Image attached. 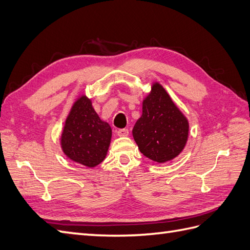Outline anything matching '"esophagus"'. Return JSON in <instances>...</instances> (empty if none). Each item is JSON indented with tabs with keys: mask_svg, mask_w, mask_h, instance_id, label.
<instances>
[{
	"mask_svg": "<svg viewBox=\"0 0 250 250\" xmlns=\"http://www.w3.org/2000/svg\"><path fill=\"white\" fill-rule=\"evenodd\" d=\"M117 133H118L119 137H126V136H128L129 130L126 129V128H122V129H119L117 131Z\"/></svg>",
	"mask_w": 250,
	"mask_h": 250,
	"instance_id": "34e87169",
	"label": "esophagus"
}]
</instances>
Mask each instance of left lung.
<instances>
[{"mask_svg":"<svg viewBox=\"0 0 250 250\" xmlns=\"http://www.w3.org/2000/svg\"><path fill=\"white\" fill-rule=\"evenodd\" d=\"M188 135V120L161 84L154 83L132 129L140 151L153 161L167 162L181 153Z\"/></svg>","mask_w":250,"mask_h":250,"instance_id":"left-lung-1","label":"left lung"}]
</instances>
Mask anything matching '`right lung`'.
I'll return each mask as SVG.
<instances>
[{
	"label": "right lung",
	"instance_id": "add662e5",
	"mask_svg": "<svg viewBox=\"0 0 250 250\" xmlns=\"http://www.w3.org/2000/svg\"><path fill=\"white\" fill-rule=\"evenodd\" d=\"M110 140L111 127L100 119L88 97H79L65 120L63 153L73 161L94 167L105 159Z\"/></svg>",
	"mask_w": 250,
	"mask_h": 250
}]
</instances>
